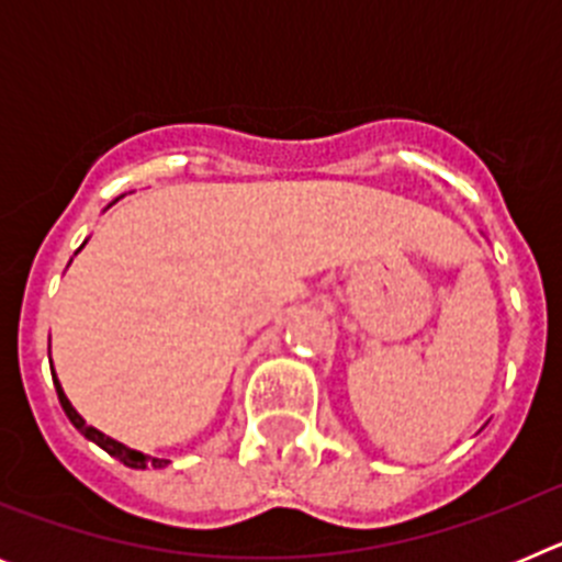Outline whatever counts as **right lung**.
Listing matches in <instances>:
<instances>
[{"label": "right lung", "mask_w": 562, "mask_h": 562, "mask_svg": "<svg viewBox=\"0 0 562 562\" xmlns=\"http://www.w3.org/2000/svg\"><path fill=\"white\" fill-rule=\"evenodd\" d=\"M49 369H53V366H49ZM53 382H56L58 402H61L64 414L69 416V422H72V425H76V428L81 430V434L87 436L89 441H95L98 448H103L109 456H114V459L123 461V464H126V467H134V470H146V467H166V464H168V459H151V456L140 453V450L126 448V445H121V441L109 439L106 434H101V430H98V428H92V425H87V422L81 419V414H78V411L72 408V402L67 400V394H64V389H61V382H58V376H53Z\"/></svg>", "instance_id": "add662e5"}]
</instances>
